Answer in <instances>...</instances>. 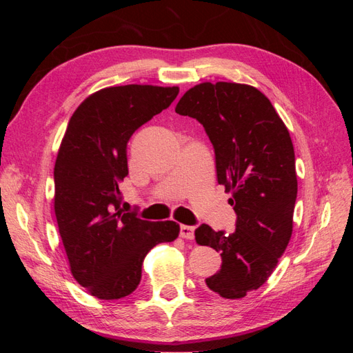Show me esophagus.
I'll return each instance as SVG.
<instances>
[{
  "instance_id": "obj_1",
  "label": "esophagus",
  "mask_w": 353,
  "mask_h": 353,
  "mask_svg": "<svg viewBox=\"0 0 353 353\" xmlns=\"http://www.w3.org/2000/svg\"><path fill=\"white\" fill-rule=\"evenodd\" d=\"M179 236L183 237V239H185V240H193V237H194V227H190V225H181Z\"/></svg>"
}]
</instances>
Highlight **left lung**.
Here are the masks:
<instances>
[{
  "label": "left lung",
  "mask_w": 353,
  "mask_h": 353,
  "mask_svg": "<svg viewBox=\"0 0 353 353\" xmlns=\"http://www.w3.org/2000/svg\"><path fill=\"white\" fill-rule=\"evenodd\" d=\"M175 112L205 126L215 148L218 183L237 213L231 234L201 223L196 243L221 253V270L206 279L212 292L241 299L276 268L293 232L297 196L294 148L280 114L258 88L236 82H201Z\"/></svg>",
  "instance_id": "left-lung-1"
}]
</instances>
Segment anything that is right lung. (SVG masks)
I'll return each mask as SVG.
<instances>
[{"instance_id":"1","label":"right lung","mask_w":353,"mask_h":353,"mask_svg":"<svg viewBox=\"0 0 353 353\" xmlns=\"http://www.w3.org/2000/svg\"><path fill=\"white\" fill-rule=\"evenodd\" d=\"M178 92V87L137 83L95 91L74 110L61 140L54 165L59 232L73 279L101 301L131 294L145 254L179 234L174 221L123 213L119 190L128 175V140Z\"/></svg>"}]
</instances>
